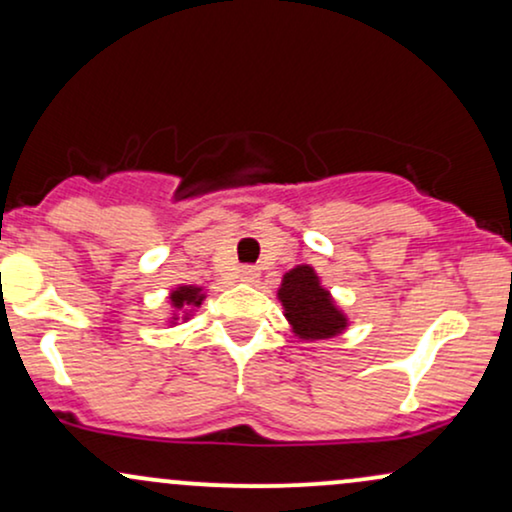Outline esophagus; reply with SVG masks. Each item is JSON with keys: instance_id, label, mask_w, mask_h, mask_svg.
I'll return each instance as SVG.
<instances>
[{"instance_id": "34e87169", "label": "esophagus", "mask_w": 512, "mask_h": 512, "mask_svg": "<svg viewBox=\"0 0 512 512\" xmlns=\"http://www.w3.org/2000/svg\"><path fill=\"white\" fill-rule=\"evenodd\" d=\"M257 279H260V272H257L255 267H243V269H240V281L255 283Z\"/></svg>"}]
</instances>
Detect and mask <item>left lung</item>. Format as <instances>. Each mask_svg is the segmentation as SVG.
I'll list each match as a JSON object with an SVG mask.
<instances>
[{
  "mask_svg": "<svg viewBox=\"0 0 512 512\" xmlns=\"http://www.w3.org/2000/svg\"><path fill=\"white\" fill-rule=\"evenodd\" d=\"M283 317L300 341H326L348 329V317L310 264H298L283 274L279 293Z\"/></svg>",
  "mask_w": 512,
  "mask_h": 512,
  "instance_id": "obj_1",
  "label": "left lung"
}]
</instances>
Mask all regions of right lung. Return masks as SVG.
I'll return each instance as SVG.
<instances>
[{
	"mask_svg": "<svg viewBox=\"0 0 512 512\" xmlns=\"http://www.w3.org/2000/svg\"><path fill=\"white\" fill-rule=\"evenodd\" d=\"M169 300H171V307H174V312H171L169 317V324H176L178 319H190L193 315V310L202 305V300H205V288L202 286H176L174 291L169 293Z\"/></svg>",
	"mask_w": 512,
	"mask_h": 512,
	"instance_id": "1",
	"label": "right lung"
}]
</instances>
